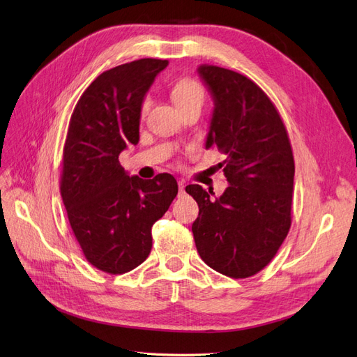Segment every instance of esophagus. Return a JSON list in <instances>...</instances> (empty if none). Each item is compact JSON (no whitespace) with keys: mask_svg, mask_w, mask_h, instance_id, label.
Instances as JSON below:
<instances>
[{"mask_svg":"<svg viewBox=\"0 0 357 357\" xmlns=\"http://www.w3.org/2000/svg\"><path fill=\"white\" fill-rule=\"evenodd\" d=\"M178 190H179V194L185 192V183H183V181H179V182H178Z\"/></svg>","mask_w":357,"mask_h":357,"instance_id":"obj_1","label":"esophagus"}]
</instances>
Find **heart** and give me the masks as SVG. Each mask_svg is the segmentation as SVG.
Listing matches in <instances>:
<instances>
[{"label":"heart","mask_w":357,"mask_h":357,"mask_svg":"<svg viewBox=\"0 0 357 357\" xmlns=\"http://www.w3.org/2000/svg\"><path fill=\"white\" fill-rule=\"evenodd\" d=\"M170 94H172V100L175 101L179 110L187 107V105H191V104L203 105V102L206 100L204 86L199 81H197V79L190 77V76H182V77L176 79L174 86H172ZM149 104H150V100L147 97L141 101L139 117H144L145 113H147Z\"/></svg>","instance_id":"b5f03b06"}]
</instances>
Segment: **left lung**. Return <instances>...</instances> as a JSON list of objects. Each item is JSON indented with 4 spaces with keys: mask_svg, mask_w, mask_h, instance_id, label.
Returning <instances> with one entry per match:
<instances>
[{
    "mask_svg": "<svg viewBox=\"0 0 357 357\" xmlns=\"http://www.w3.org/2000/svg\"><path fill=\"white\" fill-rule=\"evenodd\" d=\"M216 107L206 149L225 154L229 187L212 200L200 185L185 191L199 204L197 252L229 278H248L278 253L291 227L294 155L282 117L252 79L218 66L199 69Z\"/></svg>",
    "mask_w": 357,
    "mask_h": 357,
    "instance_id": "left-lung-1",
    "label": "left lung"
}]
</instances>
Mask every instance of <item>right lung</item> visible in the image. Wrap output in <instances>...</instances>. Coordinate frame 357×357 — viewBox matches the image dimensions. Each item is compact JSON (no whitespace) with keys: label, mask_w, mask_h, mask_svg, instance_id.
I'll use <instances>...</instances> for the list:
<instances>
[{"label":"right lung","mask_w":357,"mask_h":357,"mask_svg":"<svg viewBox=\"0 0 357 357\" xmlns=\"http://www.w3.org/2000/svg\"><path fill=\"white\" fill-rule=\"evenodd\" d=\"M167 60L141 59L102 72L75 105L63 147L60 192L72 232L92 266L122 275L153 245L151 227L178 194L176 179L128 176L119 154L139 139V105Z\"/></svg>","instance_id":"right-lung-1"}]
</instances>
